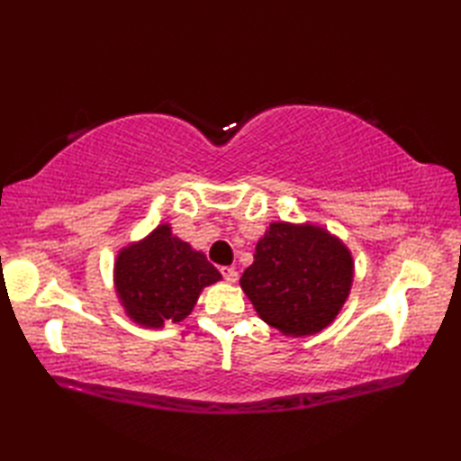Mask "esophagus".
Wrapping results in <instances>:
<instances>
[{
	"label": "esophagus",
	"mask_w": 461,
	"mask_h": 461,
	"mask_svg": "<svg viewBox=\"0 0 461 461\" xmlns=\"http://www.w3.org/2000/svg\"><path fill=\"white\" fill-rule=\"evenodd\" d=\"M220 273L223 276V279L228 281V283H236L238 281V271L233 269V267H228V266H223V267H220Z\"/></svg>",
	"instance_id": "obj_1"
}]
</instances>
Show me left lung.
I'll return each mask as SVG.
<instances>
[{"label":"left lung","mask_w":461,"mask_h":461,"mask_svg":"<svg viewBox=\"0 0 461 461\" xmlns=\"http://www.w3.org/2000/svg\"><path fill=\"white\" fill-rule=\"evenodd\" d=\"M352 267L348 249L327 230L276 221L240 283L267 325L303 337L335 321L348 297Z\"/></svg>","instance_id":"left-lung-1"}]
</instances>
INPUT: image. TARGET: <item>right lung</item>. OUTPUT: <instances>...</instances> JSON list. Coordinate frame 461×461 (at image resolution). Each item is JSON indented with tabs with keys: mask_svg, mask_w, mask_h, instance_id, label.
<instances>
[{
	"mask_svg": "<svg viewBox=\"0 0 461 461\" xmlns=\"http://www.w3.org/2000/svg\"><path fill=\"white\" fill-rule=\"evenodd\" d=\"M221 276L202 251L172 236L168 223L124 248L114 263V285L122 307L144 327L180 322L192 312L205 285Z\"/></svg>",
	"mask_w": 461,
	"mask_h": 461,
	"instance_id": "obj_1",
	"label": "right lung"
}]
</instances>
